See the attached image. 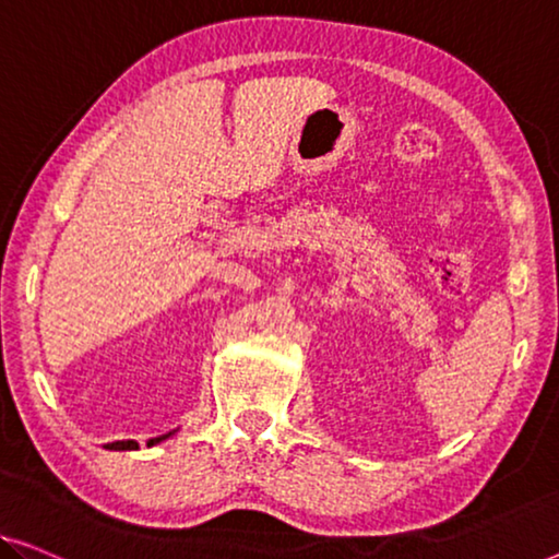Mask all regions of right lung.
Masks as SVG:
<instances>
[{
  "label": "right lung",
  "instance_id": "1",
  "mask_svg": "<svg viewBox=\"0 0 559 559\" xmlns=\"http://www.w3.org/2000/svg\"><path fill=\"white\" fill-rule=\"evenodd\" d=\"M170 435H165V437H157V439H150L147 444H157V441H163V439H168ZM107 449H138V441H112V444H107Z\"/></svg>",
  "mask_w": 559,
  "mask_h": 559
}]
</instances>
